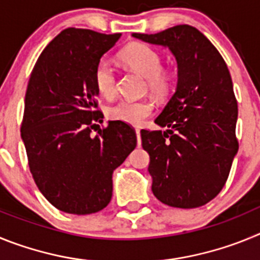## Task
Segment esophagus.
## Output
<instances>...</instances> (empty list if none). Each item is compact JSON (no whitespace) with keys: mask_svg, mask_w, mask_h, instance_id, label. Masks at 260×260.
Here are the masks:
<instances>
[{"mask_svg":"<svg viewBox=\"0 0 260 260\" xmlns=\"http://www.w3.org/2000/svg\"><path fill=\"white\" fill-rule=\"evenodd\" d=\"M135 133H137L138 146H141V143H142V141H141V130H139V128H137V130H135Z\"/></svg>","mask_w":260,"mask_h":260,"instance_id":"34e87169","label":"esophagus"}]
</instances>
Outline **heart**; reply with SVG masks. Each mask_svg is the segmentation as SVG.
Returning <instances> with one entry per match:
<instances>
[{"mask_svg": "<svg viewBox=\"0 0 260 260\" xmlns=\"http://www.w3.org/2000/svg\"><path fill=\"white\" fill-rule=\"evenodd\" d=\"M121 61L127 68L146 78L147 86L157 95H164L171 88V74L162 68L160 53L144 44H134L121 53ZM95 86L99 93L104 98H113L117 91L116 73L109 62L102 59L93 73ZM155 109L153 102L143 100H121L108 109V117L113 121H119L128 125H141L152 114Z\"/></svg>", "mask_w": 260, "mask_h": 260, "instance_id": "1", "label": "heart"}]
</instances>
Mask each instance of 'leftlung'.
<instances>
[{
    "instance_id": "8db88e82",
    "label": "left lung",
    "mask_w": 260,
    "mask_h": 260,
    "mask_svg": "<svg viewBox=\"0 0 260 260\" xmlns=\"http://www.w3.org/2000/svg\"><path fill=\"white\" fill-rule=\"evenodd\" d=\"M133 36L169 48L178 66L176 91L155 119L168 130L141 132L152 192L171 207H201L221 191L238 151V108L228 66L212 43L187 24Z\"/></svg>"
}]
</instances>
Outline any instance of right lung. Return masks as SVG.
Masks as SVG:
<instances>
[{
	"mask_svg": "<svg viewBox=\"0 0 260 260\" xmlns=\"http://www.w3.org/2000/svg\"><path fill=\"white\" fill-rule=\"evenodd\" d=\"M119 38L63 29L43 50L27 84L20 135L29 171L41 194L63 212L89 215L107 207L113 171L137 147L127 123L98 125L104 116L93 73Z\"/></svg>",
	"mask_w": 260,
	"mask_h": 260,
	"instance_id": "1",
	"label": "right lung"
}]
</instances>
